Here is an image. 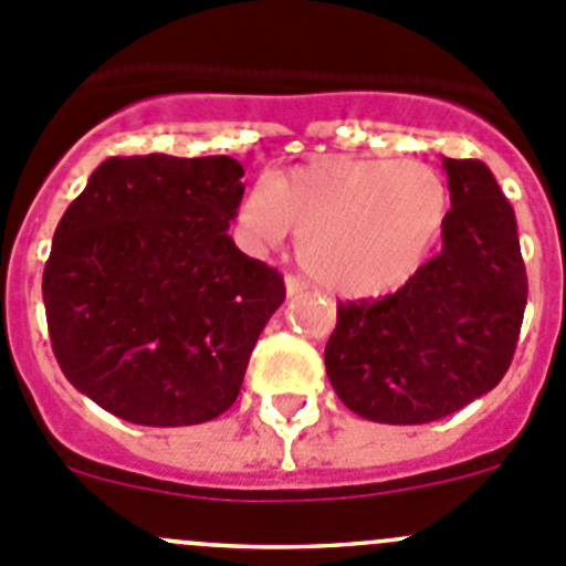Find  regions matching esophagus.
<instances>
[{"label": "esophagus", "mask_w": 566, "mask_h": 566, "mask_svg": "<svg viewBox=\"0 0 566 566\" xmlns=\"http://www.w3.org/2000/svg\"><path fill=\"white\" fill-rule=\"evenodd\" d=\"M284 290H287V298H295V295L304 293V284L295 276H284Z\"/></svg>", "instance_id": "1"}]
</instances>
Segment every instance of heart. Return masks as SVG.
Returning a JSON list of instances; mask_svg holds the SVG:
<instances>
[{
	"label": "heart",
	"instance_id": "b5f03b06",
	"mask_svg": "<svg viewBox=\"0 0 566 566\" xmlns=\"http://www.w3.org/2000/svg\"><path fill=\"white\" fill-rule=\"evenodd\" d=\"M448 210L446 179L426 163L332 157L251 190L240 223L256 245H279L293 232L317 287L367 298L420 271Z\"/></svg>",
	"mask_w": 566,
	"mask_h": 566
}]
</instances>
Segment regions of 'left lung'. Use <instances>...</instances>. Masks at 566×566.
I'll use <instances>...</instances> for the list:
<instances>
[{"instance_id":"left-lung-1","label":"left lung","mask_w":566,"mask_h":566,"mask_svg":"<svg viewBox=\"0 0 566 566\" xmlns=\"http://www.w3.org/2000/svg\"><path fill=\"white\" fill-rule=\"evenodd\" d=\"M442 251L398 293L337 306L326 376L350 411L387 426L453 415L497 387L523 326L517 218L481 160L442 157Z\"/></svg>"}]
</instances>
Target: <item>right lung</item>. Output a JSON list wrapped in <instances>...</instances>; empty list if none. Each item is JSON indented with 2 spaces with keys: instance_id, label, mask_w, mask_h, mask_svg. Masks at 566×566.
I'll use <instances>...</instances> for the list:
<instances>
[{
  "instance_id": "right-lung-1",
  "label": "right lung",
  "mask_w": 566,
  "mask_h": 566,
  "mask_svg": "<svg viewBox=\"0 0 566 566\" xmlns=\"http://www.w3.org/2000/svg\"><path fill=\"white\" fill-rule=\"evenodd\" d=\"M232 157H109L54 229L43 306L60 370L109 415L177 429L238 400L284 301L229 238L245 185Z\"/></svg>"
}]
</instances>
